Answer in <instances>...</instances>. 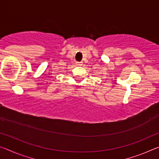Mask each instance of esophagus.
Masks as SVG:
<instances>
[{
  "mask_svg": "<svg viewBox=\"0 0 159 159\" xmlns=\"http://www.w3.org/2000/svg\"><path fill=\"white\" fill-rule=\"evenodd\" d=\"M82 64H83L82 61H77L76 62V65H78V66H81Z\"/></svg>",
  "mask_w": 159,
  "mask_h": 159,
  "instance_id": "esophagus-1",
  "label": "esophagus"
}]
</instances>
